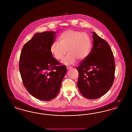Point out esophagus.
I'll use <instances>...</instances> for the list:
<instances>
[{
  "instance_id": "esophagus-1",
  "label": "esophagus",
  "mask_w": 132,
  "mask_h": 132,
  "mask_svg": "<svg viewBox=\"0 0 132 132\" xmlns=\"http://www.w3.org/2000/svg\"><path fill=\"white\" fill-rule=\"evenodd\" d=\"M66 68L67 69L69 70V69H70L72 68V67H71V66H66Z\"/></svg>"
}]
</instances>
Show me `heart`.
<instances>
[{"instance_id": "b5f03b06", "label": "heart", "mask_w": 132, "mask_h": 132, "mask_svg": "<svg viewBox=\"0 0 132 132\" xmlns=\"http://www.w3.org/2000/svg\"><path fill=\"white\" fill-rule=\"evenodd\" d=\"M59 43H53L50 47L51 53L57 60H61L68 51V55L64 59L66 65L74 64L77 60L82 61L89 55L92 42L89 36L86 33L67 30L59 37Z\"/></svg>"}]
</instances>
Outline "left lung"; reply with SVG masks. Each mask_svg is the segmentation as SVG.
<instances>
[{
    "instance_id": "8db88e82",
    "label": "left lung",
    "mask_w": 132,
    "mask_h": 132,
    "mask_svg": "<svg viewBox=\"0 0 132 132\" xmlns=\"http://www.w3.org/2000/svg\"><path fill=\"white\" fill-rule=\"evenodd\" d=\"M93 47L89 55L77 67V82L81 94L89 99L103 96L113 85L116 65L113 54L105 40L93 32Z\"/></svg>"
}]
</instances>
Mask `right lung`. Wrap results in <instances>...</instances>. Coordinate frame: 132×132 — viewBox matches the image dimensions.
Instances as JSON below:
<instances>
[{
    "instance_id": "obj_1",
    "label": "right lung",
    "mask_w": 132,
    "mask_h": 132,
    "mask_svg": "<svg viewBox=\"0 0 132 132\" xmlns=\"http://www.w3.org/2000/svg\"><path fill=\"white\" fill-rule=\"evenodd\" d=\"M55 34H35L24 44L20 55L19 70L23 84L32 96L40 100H51L57 96L67 72L66 66L61 65L50 51Z\"/></svg>"
}]
</instances>
